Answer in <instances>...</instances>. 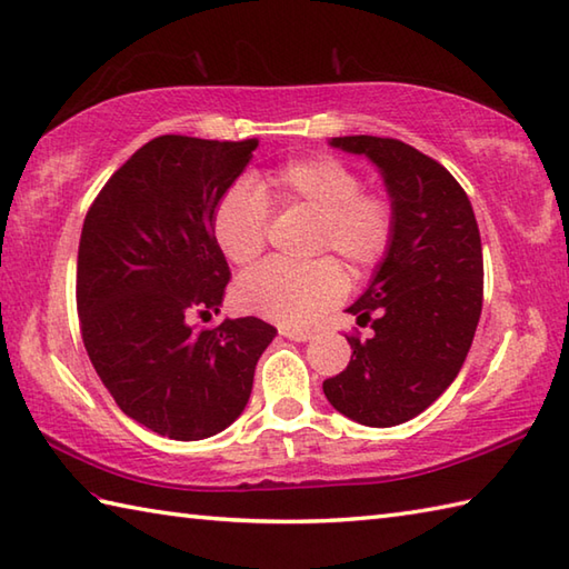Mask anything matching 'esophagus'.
Returning <instances> with one entry per match:
<instances>
[{
    "label": "esophagus",
    "instance_id": "34e87169",
    "mask_svg": "<svg viewBox=\"0 0 569 569\" xmlns=\"http://www.w3.org/2000/svg\"><path fill=\"white\" fill-rule=\"evenodd\" d=\"M281 336L288 340H296V342H308L313 338V332L310 330H296V328H281Z\"/></svg>",
    "mask_w": 569,
    "mask_h": 569
}]
</instances>
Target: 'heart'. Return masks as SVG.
<instances>
[{"label":"heart","instance_id":"obj_1","mask_svg":"<svg viewBox=\"0 0 569 569\" xmlns=\"http://www.w3.org/2000/svg\"><path fill=\"white\" fill-rule=\"evenodd\" d=\"M269 202L316 214L313 251L338 253L352 273L372 271L392 243L395 211L382 194H365L360 174L336 158H306L263 174L259 189L237 182L219 197L211 229L231 263H251L263 251ZM345 286L330 259L306 266L266 261L239 278L233 296L247 313L306 328L338 303Z\"/></svg>","mask_w":569,"mask_h":569}]
</instances>
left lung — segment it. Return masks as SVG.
<instances>
[{
    "mask_svg": "<svg viewBox=\"0 0 569 569\" xmlns=\"http://www.w3.org/2000/svg\"><path fill=\"white\" fill-rule=\"evenodd\" d=\"M328 144L377 167L395 233L365 293L348 308L375 336L348 338L350 365L322 382V392L358 425L397 427L437 402L469 355L483 306L481 233L461 184L411 144L372 136Z\"/></svg>",
    "mask_w": 569,
    "mask_h": 569,
    "instance_id": "left-lung-1",
    "label": "left lung"
}]
</instances>
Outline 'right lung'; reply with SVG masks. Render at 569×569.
Returning a JSON list of instances; mask_svg holds the SVG:
<instances>
[{
    "label": "right lung",
    "mask_w": 569,
    "mask_h": 569,
    "mask_svg": "<svg viewBox=\"0 0 569 569\" xmlns=\"http://www.w3.org/2000/svg\"><path fill=\"white\" fill-rule=\"evenodd\" d=\"M256 148V138H154L83 221L76 303L86 352L116 405L160 437L199 441L237 421L276 338L253 316L211 330L189 322L224 300L231 273L211 217Z\"/></svg>",
    "instance_id": "obj_1"
}]
</instances>
